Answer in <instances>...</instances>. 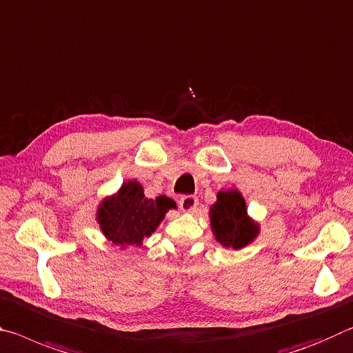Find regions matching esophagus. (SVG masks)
Returning <instances> with one entry per match:
<instances>
[{"mask_svg": "<svg viewBox=\"0 0 353 353\" xmlns=\"http://www.w3.org/2000/svg\"><path fill=\"white\" fill-rule=\"evenodd\" d=\"M178 205H180L181 211L190 212L197 208L199 201H197V197H194V195H184V197H181L180 201H178Z\"/></svg>", "mask_w": 353, "mask_h": 353, "instance_id": "esophagus-1", "label": "esophagus"}]
</instances>
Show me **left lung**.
<instances>
[{"mask_svg":"<svg viewBox=\"0 0 353 353\" xmlns=\"http://www.w3.org/2000/svg\"><path fill=\"white\" fill-rule=\"evenodd\" d=\"M211 230L225 248L241 250L259 234V223L247 214L245 200L238 189L219 190L217 201L210 208Z\"/></svg>","mask_w":353,"mask_h":353,"instance_id":"1","label":"left lung"}]
</instances>
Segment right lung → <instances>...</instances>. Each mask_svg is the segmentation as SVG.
<instances>
[{
    "label": "right lung",
    "instance_id": "right-lung-1",
    "mask_svg": "<svg viewBox=\"0 0 353 353\" xmlns=\"http://www.w3.org/2000/svg\"><path fill=\"white\" fill-rule=\"evenodd\" d=\"M176 210V203L165 195L147 199L136 180L125 181L111 197L101 200L97 210V222L108 241L120 248L142 245L150 238L167 211Z\"/></svg>",
    "mask_w": 353,
    "mask_h": 353
}]
</instances>
